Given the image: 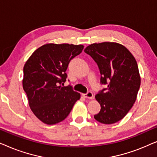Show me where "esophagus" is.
I'll return each mask as SVG.
<instances>
[{"instance_id":"esophagus-1","label":"esophagus","mask_w":157,"mask_h":157,"mask_svg":"<svg viewBox=\"0 0 157 157\" xmlns=\"http://www.w3.org/2000/svg\"><path fill=\"white\" fill-rule=\"evenodd\" d=\"M83 96L86 98H88V99H93L94 98V94L91 91L88 92L87 94H83Z\"/></svg>"}]
</instances>
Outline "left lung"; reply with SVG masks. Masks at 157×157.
Instances as JSON below:
<instances>
[{"instance_id": "8db88e82", "label": "left lung", "mask_w": 157, "mask_h": 157, "mask_svg": "<svg viewBox=\"0 0 157 157\" xmlns=\"http://www.w3.org/2000/svg\"><path fill=\"white\" fill-rule=\"evenodd\" d=\"M84 52L97 63L101 82L108 84L95 96L101 111L94 119L104 124H114L127 114L136 101L141 84L136 59L125 46L116 42L92 44Z\"/></svg>"}]
</instances>
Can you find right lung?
Segmentation results:
<instances>
[{
	"label": "right lung",
	"mask_w": 157,
	"mask_h": 157,
	"mask_svg": "<svg viewBox=\"0 0 157 157\" xmlns=\"http://www.w3.org/2000/svg\"><path fill=\"white\" fill-rule=\"evenodd\" d=\"M83 45L46 44L36 49L23 66V88L30 109L43 123L53 125L63 121L80 99L81 94L66 81V71ZM63 83L62 84V83Z\"/></svg>",
	"instance_id": "right-lung-1"
}]
</instances>
